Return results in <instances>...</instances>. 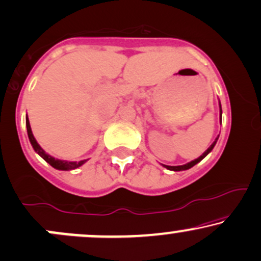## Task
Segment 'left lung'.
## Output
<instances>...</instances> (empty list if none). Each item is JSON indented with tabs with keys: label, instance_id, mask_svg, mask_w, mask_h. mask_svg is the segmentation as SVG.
I'll use <instances>...</instances> for the list:
<instances>
[{
	"label": "left lung",
	"instance_id": "left-lung-1",
	"mask_svg": "<svg viewBox=\"0 0 261 261\" xmlns=\"http://www.w3.org/2000/svg\"><path fill=\"white\" fill-rule=\"evenodd\" d=\"M220 107H221V105H220ZM221 112H222V111H221ZM217 139H219V137H217L216 139H215V142H214V143L211 144V145L209 146V148H207L206 151H205L204 154L201 155V156H199L198 159H195V160H193V161H191V162H188V164H186V165H182V166H167V165H164V166L166 167V168H168V170H171V171H183V170H188V168H191V167L194 166V165H197L198 162H200V161L203 160V159L205 158V156H206L207 154H209V152L211 151V150L214 149V146H215V144H216V142H217Z\"/></svg>",
	"mask_w": 261,
	"mask_h": 261
}]
</instances>
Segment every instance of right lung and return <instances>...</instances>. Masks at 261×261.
Here are the masks:
<instances>
[{"mask_svg": "<svg viewBox=\"0 0 261 261\" xmlns=\"http://www.w3.org/2000/svg\"><path fill=\"white\" fill-rule=\"evenodd\" d=\"M27 130H28V137H29V140L30 143H32L34 150H35L38 154L41 156L42 159L46 162H48V164L51 165L52 167L56 168V170H62V171H68V170H74V168H78L79 166H82L83 164H84L87 160H83V161H64V160H58V159H55L50 156L48 154H46L44 150L41 149V146L39 145L38 142L35 140V138L33 136V132H32V128H30V123H29V119L27 117Z\"/></svg>", "mask_w": 261, "mask_h": 261, "instance_id": "right-lung-1", "label": "right lung"}]
</instances>
